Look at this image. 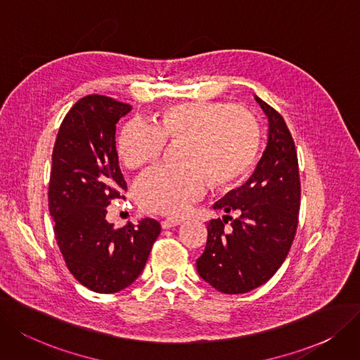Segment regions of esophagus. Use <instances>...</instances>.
Instances as JSON below:
<instances>
[{
    "instance_id": "esophagus-1",
    "label": "esophagus",
    "mask_w": 360,
    "mask_h": 360,
    "mask_svg": "<svg viewBox=\"0 0 360 360\" xmlns=\"http://www.w3.org/2000/svg\"><path fill=\"white\" fill-rule=\"evenodd\" d=\"M181 221L177 220V219H167V220H162L161 221V226L162 229H169V227H174V226H179Z\"/></svg>"
}]
</instances>
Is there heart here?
<instances>
[{
  "instance_id": "1",
  "label": "heart",
  "mask_w": 360,
  "mask_h": 360,
  "mask_svg": "<svg viewBox=\"0 0 360 360\" xmlns=\"http://www.w3.org/2000/svg\"><path fill=\"white\" fill-rule=\"evenodd\" d=\"M165 140H181L180 165L158 167L136 184L139 205L164 215H181L204 193L238 183L251 171L262 146L255 115L224 102H186L165 108L155 125L133 120L121 130L118 152L125 167L155 162Z\"/></svg>"
}]
</instances>
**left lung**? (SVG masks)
<instances>
[{
	"label": "left lung",
	"mask_w": 360,
	"mask_h": 360,
	"mask_svg": "<svg viewBox=\"0 0 360 360\" xmlns=\"http://www.w3.org/2000/svg\"><path fill=\"white\" fill-rule=\"evenodd\" d=\"M269 118V140L254 174L230 191L214 210L236 212L233 229L211 220L199 276L223 294H243L266 283L285 262L295 238L300 211V174L294 139L282 115L255 96Z\"/></svg>",
	"instance_id": "obj_1"
}]
</instances>
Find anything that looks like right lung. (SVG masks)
Wrapping results in <instances>:
<instances>
[{"mask_svg": "<svg viewBox=\"0 0 360 360\" xmlns=\"http://www.w3.org/2000/svg\"><path fill=\"white\" fill-rule=\"evenodd\" d=\"M130 110L112 97L85 96L66 113L53 149L49 208L57 245L75 279L98 294L130 286L161 233L153 219L121 229L106 220V207L127 191L115 133Z\"/></svg>", "mask_w": 360, "mask_h": 360, "instance_id": "1", "label": "right lung"}]
</instances>
